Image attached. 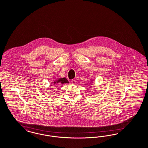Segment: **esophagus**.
<instances>
[{
  "instance_id": "obj_1",
  "label": "esophagus",
  "mask_w": 148,
  "mask_h": 148,
  "mask_svg": "<svg viewBox=\"0 0 148 148\" xmlns=\"http://www.w3.org/2000/svg\"><path fill=\"white\" fill-rule=\"evenodd\" d=\"M71 82H72V84H76V81L74 80H71Z\"/></svg>"
}]
</instances>
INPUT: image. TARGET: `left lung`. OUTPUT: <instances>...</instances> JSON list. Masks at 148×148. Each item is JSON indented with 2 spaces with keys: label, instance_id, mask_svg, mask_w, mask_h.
Returning <instances> with one entry per match:
<instances>
[{
  "label": "left lung",
  "instance_id": "left-lung-1",
  "mask_svg": "<svg viewBox=\"0 0 148 148\" xmlns=\"http://www.w3.org/2000/svg\"><path fill=\"white\" fill-rule=\"evenodd\" d=\"M93 82H94V81H93V80H91L90 79V85H91V86H90V88H92V84H93Z\"/></svg>",
  "mask_w": 148,
  "mask_h": 148
}]
</instances>
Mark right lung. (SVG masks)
Listing matches in <instances>:
<instances>
[{
  "label": "right lung",
  "instance_id": "right-lung-1",
  "mask_svg": "<svg viewBox=\"0 0 148 148\" xmlns=\"http://www.w3.org/2000/svg\"><path fill=\"white\" fill-rule=\"evenodd\" d=\"M68 80H67V79L66 77H58L56 78L53 81V82H51V84L50 85V86L49 87V88H51V86H58L60 85V84H68ZM51 90V89H50Z\"/></svg>",
  "mask_w": 148,
  "mask_h": 148
}]
</instances>
